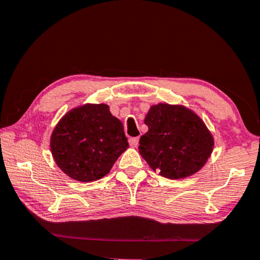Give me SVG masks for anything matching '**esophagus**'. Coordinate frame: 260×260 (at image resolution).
Returning <instances> with one entry per match:
<instances>
[{
    "label": "esophagus",
    "mask_w": 260,
    "mask_h": 260,
    "mask_svg": "<svg viewBox=\"0 0 260 260\" xmlns=\"http://www.w3.org/2000/svg\"><path fill=\"white\" fill-rule=\"evenodd\" d=\"M129 146L133 147V148H137L139 146V138L129 139Z\"/></svg>",
    "instance_id": "34e87169"
}]
</instances>
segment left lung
I'll return each mask as SVG.
<instances>
[{
	"mask_svg": "<svg viewBox=\"0 0 260 260\" xmlns=\"http://www.w3.org/2000/svg\"><path fill=\"white\" fill-rule=\"evenodd\" d=\"M148 132L139 151L154 171L169 179L196 174L205 166L214 139L204 121L182 105L157 104L146 115Z\"/></svg>",
	"mask_w": 260,
	"mask_h": 260,
	"instance_id": "1",
	"label": "left lung"
}]
</instances>
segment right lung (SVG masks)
<instances>
[{
    "instance_id": "obj_1",
    "label": "right lung",
    "mask_w": 260,
    "mask_h": 260,
    "mask_svg": "<svg viewBox=\"0 0 260 260\" xmlns=\"http://www.w3.org/2000/svg\"><path fill=\"white\" fill-rule=\"evenodd\" d=\"M127 148L122 123L105 104H85L71 110L51 137L57 167L78 182H93L108 175Z\"/></svg>"
}]
</instances>
